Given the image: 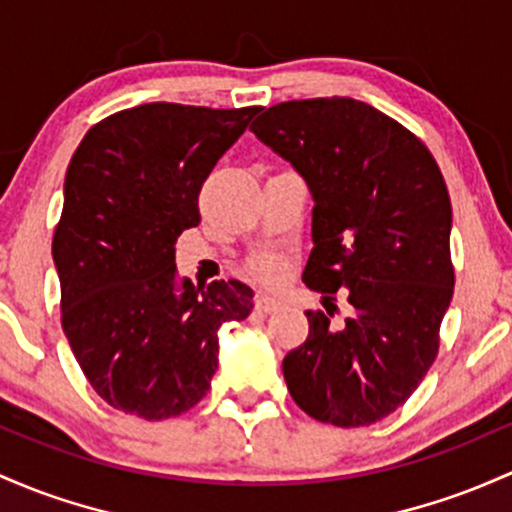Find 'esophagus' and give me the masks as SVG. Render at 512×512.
<instances>
[{
  "label": "esophagus",
  "instance_id": "34e87169",
  "mask_svg": "<svg viewBox=\"0 0 512 512\" xmlns=\"http://www.w3.org/2000/svg\"><path fill=\"white\" fill-rule=\"evenodd\" d=\"M255 306H257V311L272 313L274 308L279 306V301L274 299V296H269V294H257V296H255Z\"/></svg>",
  "mask_w": 512,
  "mask_h": 512
}]
</instances>
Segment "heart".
Returning <instances> with one entry per match:
<instances>
[{"mask_svg": "<svg viewBox=\"0 0 512 512\" xmlns=\"http://www.w3.org/2000/svg\"><path fill=\"white\" fill-rule=\"evenodd\" d=\"M286 272V260L277 252H260L250 260V274L260 282H277Z\"/></svg>", "mask_w": 512, "mask_h": 512, "instance_id": "b5f03b06", "label": "heart"}]
</instances>
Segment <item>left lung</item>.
Listing matches in <instances>:
<instances>
[{"label":"left lung","instance_id":"left-lung-1","mask_svg":"<svg viewBox=\"0 0 512 512\" xmlns=\"http://www.w3.org/2000/svg\"><path fill=\"white\" fill-rule=\"evenodd\" d=\"M294 165L313 201L303 282L325 311L282 372L303 413L362 428L411 398L440 350L454 294L452 204L435 157L415 133L350 97L282 101L250 126ZM341 291L353 313L329 323Z\"/></svg>","mask_w":512,"mask_h":512}]
</instances>
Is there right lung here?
<instances>
[{
  "label": "right lung",
  "mask_w": 512,
  "mask_h": 512,
  "mask_svg": "<svg viewBox=\"0 0 512 512\" xmlns=\"http://www.w3.org/2000/svg\"><path fill=\"white\" fill-rule=\"evenodd\" d=\"M257 114L153 101L94 123L65 174L53 235L60 320L111 408L165 420L194 408L218 367V328L252 311L243 282L177 284L174 243L199 192Z\"/></svg>",
  "instance_id": "right-lung-1"
}]
</instances>
